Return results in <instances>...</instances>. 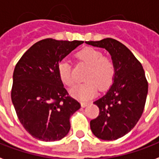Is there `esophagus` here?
Returning a JSON list of instances; mask_svg holds the SVG:
<instances>
[{
    "instance_id": "esophagus-1",
    "label": "esophagus",
    "mask_w": 159,
    "mask_h": 159,
    "mask_svg": "<svg viewBox=\"0 0 159 159\" xmlns=\"http://www.w3.org/2000/svg\"><path fill=\"white\" fill-rule=\"evenodd\" d=\"M89 103H90L89 102H81V105H82V107H85L88 106Z\"/></svg>"
}]
</instances>
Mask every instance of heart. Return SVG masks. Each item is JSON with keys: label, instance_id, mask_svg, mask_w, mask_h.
Masks as SVG:
<instances>
[{"label": "heart", "instance_id": "1", "mask_svg": "<svg viewBox=\"0 0 159 159\" xmlns=\"http://www.w3.org/2000/svg\"><path fill=\"white\" fill-rule=\"evenodd\" d=\"M77 60L88 66L82 84L76 85L70 93L74 98L82 101L88 100L95 95L98 89L102 90L112 84L116 74V67L113 61L110 57H103L100 51L87 47L77 53ZM58 74L60 79L66 86H72L75 80L71 71V65L63 60L58 65Z\"/></svg>", "mask_w": 159, "mask_h": 159}]
</instances>
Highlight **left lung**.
I'll use <instances>...</instances> for the list:
<instances>
[{"mask_svg": "<svg viewBox=\"0 0 159 159\" xmlns=\"http://www.w3.org/2000/svg\"><path fill=\"white\" fill-rule=\"evenodd\" d=\"M87 44L106 49L115 64L116 74L111 88L93 103L99 108L90 122L91 130L102 140H116L133 129L140 119L147 98L148 84L135 56L123 43L105 38Z\"/></svg>", "mask_w": 159, "mask_h": 159, "instance_id": "1", "label": "left lung"}]
</instances>
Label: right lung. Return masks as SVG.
Listing matches in <instances>:
<instances>
[{"mask_svg": "<svg viewBox=\"0 0 159 159\" xmlns=\"http://www.w3.org/2000/svg\"><path fill=\"white\" fill-rule=\"evenodd\" d=\"M83 42L42 40L31 46L16 65L12 103L20 123L36 139L57 141L71 128L70 117L81 104L64 88L58 65Z\"/></svg>", "mask_w": 159, "mask_h": 159, "instance_id": "add662e5", "label": "right lung"}]
</instances>
